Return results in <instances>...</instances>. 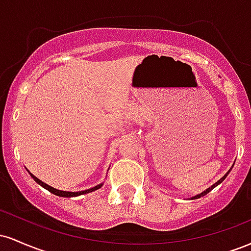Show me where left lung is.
Segmentation results:
<instances>
[{
    "mask_svg": "<svg viewBox=\"0 0 251 251\" xmlns=\"http://www.w3.org/2000/svg\"><path fill=\"white\" fill-rule=\"evenodd\" d=\"M230 170H231V169H230ZM230 170H229V171H227V172H226V175H224V176H223V177H222V178H221V179H220V180H218V181H216V183H215V184H212V185H211V186H210V188H208V189H206V190H204V191H203V192H201V194H198V195H196V196H194V197H191V198H190V200H197V198H201V197H203V196L208 195V194H209V192H210V191H211V190H212V189H215V188H216V186H217V185H220V184L222 183V181H223L224 179H226V176H227V175H229Z\"/></svg>",
    "mask_w": 251,
    "mask_h": 251,
    "instance_id": "8db88e82",
    "label": "left lung"
}]
</instances>
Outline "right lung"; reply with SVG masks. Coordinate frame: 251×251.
<instances>
[{
	"mask_svg": "<svg viewBox=\"0 0 251 251\" xmlns=\"http://www.w3.org/2000/svg\"><path fill=\"white\" fill-rule=\"evenodd\" d=\"M28 172H29V171H28ZM29 175L31 176V178H33V179L35 180L37 184H39V185H41L42 188H45L46 190H48V191L51 192V194H54V195L59 196V197H68V198H70V197H77V196L86 195V194H89V192H93V191H96V190L100 189V188H101V186L103 185V183H100V184H98V185L93 186V188H91V189H87V190H82V191H77V192H72V191H62V190H57V189H55V188H53V186H50V185H48V184L43 183L42 180H40L39 178L35 177V176H34L33 174H30V172H29Z\"/></svg>",
	"mask_w": 251,
	"mask_h": 251,
	"instance_id": "obj_1",
	"label": "right lung"
}]
</instances>
